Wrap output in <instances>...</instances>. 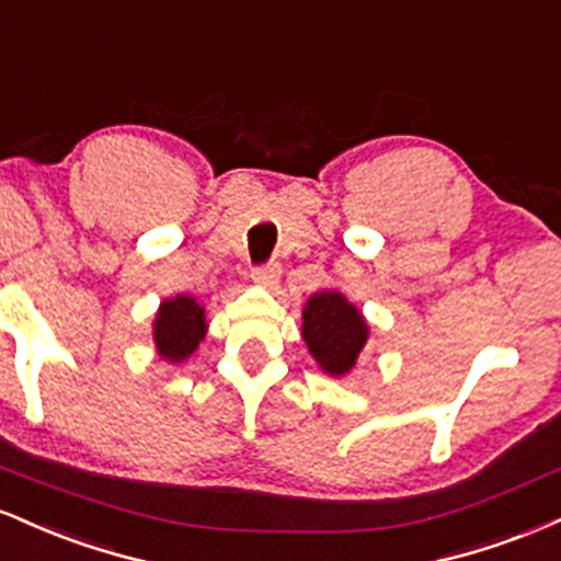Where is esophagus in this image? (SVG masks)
Segmentation results:
<instances>
[{
	"mask_svg": "<svg viewBox=\"0 0 561 561\" xmlns=\"http://www.w3.org/2000/svg\"><path fill=\"white\" fill-rule=\"evenodd\" d=\"M253 282L255 285H263V287H274L276 282H279V276H282V268H279V263H263V266H255L253 268Z\"/></svg>",
	"mask_w": 561,
	"mask_h": 561,
	"instance_id": "esophagus-1",
	"label": "esophagus"
}]
</instances>
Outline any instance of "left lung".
Returning a JSON list of instances; mask_svg holds the SVG:
<instances>
[{
    "mask_svg": "<svg viewBox=\"0 0 561 561\" xmlns=\"http://www.w3.org/2000/svg\"><path fill=\"white\" fill-rule=\"evenodd\" d=\"M362 313L340 293H317L302 311V340L319 366L340 377L353 369L366 343Z\"/></svg>",
    "mask_w": 561,
    "mask_h": 561,
    "instance_id": "obj_1",
    "label": "left lung"
}]
</instances>
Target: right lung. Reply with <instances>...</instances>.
<instances>
[{
    "instance_id": "add662e5",
    "label": "right lung",
    "mask_w": 561,
    "mask_h": 561,
    "mask_svg": "<svg viewBox=\"0 0 561 561\" xmlns=\"http://www.w3.org/2000/svg\"><path fill=\"white\" fill-rule=\"evenodd\" d=\"M205 337V317L190 295L165 300L156 317V345L169 362H182Z\"/></svg>"
}]
</instances>
